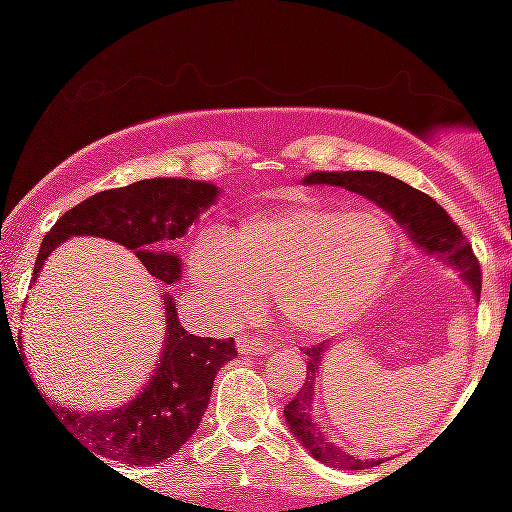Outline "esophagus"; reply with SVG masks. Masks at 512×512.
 <instances>
[{"mask_svg": "<svg viewBox=\"0 0 512 512\" xmlns=\"http://www.w3.org/2000/svg\"><path fill=\"white\" fill-rule=\"evenodd\" d=\"M276 344L264 342V339H255V337H240L238 339V351L240 354H269L274 351Z\"/></svg>", "mask_w": 512, "mask_h": 512, "instance_id": "esophagus-1", "label": "esophagus"}]
</instances>
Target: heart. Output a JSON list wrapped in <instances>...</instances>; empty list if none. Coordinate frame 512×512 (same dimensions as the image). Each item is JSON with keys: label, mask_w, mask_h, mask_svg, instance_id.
<instances>
[{"label": "heart", "mask_w": 512, "mask_h": 512, "mask_svg": "<svg viewBox=\"0 0 512 512\" xmlns=\"http://www.w3.org/2000/svg\"><path fill=\"white\" fill-rule=\"evenodd\" d=\"M395 255V226L380 211L296 199L248 216L236 238L221 228L199 233L190 276L228 320L257 315L274 296L291 332L327 337L366 310Z\"/></svg>", "instance_id": "1"}]
</instances>
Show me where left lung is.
<instances>
[{
    "label": "left lung",
    "mask_w": 512,
    "mask_h": 512,
    "mask_svg": "<svg viewBox=\"0 0 512 512\" xmlns=\"http://www.w3.org/2000/svg\"><path fill=\"white\" fill-rule=\"evenodd\" d=\"M305 185H332L344 187V190L354 192L378 204L380 209L395 219L404 233L419 245L424 255L443 257L445 264H450L464 284L474 293L479 301L481 293V267L474 257L472 248L464 240L460 228L452 223L436 199H431L416 187L407 182L392 178L387 173L378 170H317L308 173L303 178ZM308 356V373H305V383L296 397L284 407L286 424H289L293 438L303 445L317 462L330 464L337 469H368L378 467L383 457L378 460H358L349 452L339 450L332 440L325 438L320 424L315 421V380L320 375L322 356H325V344H315L305 349Z\"/></svg>",
    "instance_id": "obj_1"
}]
</instances>
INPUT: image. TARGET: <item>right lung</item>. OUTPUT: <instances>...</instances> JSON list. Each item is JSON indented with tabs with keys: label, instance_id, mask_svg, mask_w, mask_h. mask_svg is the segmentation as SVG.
<instances>
[{
	"label": "right lung",
	"instance_id": "1",
	"mask_svg": "<svg viewBox=\"0 0 512 512\" xmlns=\"http://www.w3.org/2000/svg\"><path fill=\"white\" fill-rule=\"evenodd\" d=\"M219 192L211 182L187 178L139 180L98 192L69 209L50 228L35 260L33 281L50 252L64 240L101 236L134 250L149 274L163 284H175L182 276L180 257L161 250V245L185 236L199 214L216 202ZM161 301L166 308L161 361L137 395L122 407L88 414L57 404L48 407L64 431L72 433L86 450L101 455V462L146 467L178 452L207 411L219 368L238 356L233 339L195 337L187 332L178 320L173 296L163 293Z\"/></svg>",
	"mask_w": 512,
	"mask_h": 512
}]
</instances>
